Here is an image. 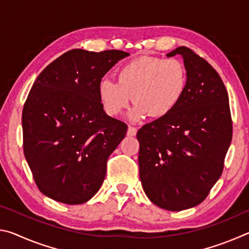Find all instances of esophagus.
Instances as JSON below:
<instances>
[{
  "label": "esophagus",
  "instance_id": "34e87169",
  "mask_svg": "<svg viewBox=\"0 0 249 249\" xmlns=\"http://www.w3.org/2000/svg\"><path fill=\"white\" fill-rule=\"evenodd\" d=\"M136 134H137V128L134 127V126H128V130H127L128 136H135Z\"/></svg>",
  "mask_w": 249,
  "mask_h": 249
}]
</instances>
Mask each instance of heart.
I'll return each mask as SVG.
<instances>
[{
  "label": "heart",
  "instance_id": "obj_1",
  "mask_svg": "<svg viewBox=\"0 0 249 249\" xmlns=\"http://www.w3.org/2000/svg\"><path fill=\"white\" fill-rule=\"evenodd\" d=\"M117 82L103 79L99 96L108 115H119L132 100L135 105L130 119L138 121L149 114L160 119L169 114L187 87V70L176 58L142 56L126 62L117 71Z\"/></svg>",
  "mask_w": 249,
  "mask_h": 249
}]
</instances>
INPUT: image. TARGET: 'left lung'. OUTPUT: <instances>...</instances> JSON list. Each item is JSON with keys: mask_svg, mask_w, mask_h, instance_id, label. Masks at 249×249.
<instances>
[{"mask_svg": "<svg viewBox=\"0 0 249 249\" xmlns=\"http://www.w3.org/2000/svg\"><path fill=\"white\" fill-rule=\"evenodd\" d=\"M180 54L187 87L169 114L137 132L140 177L149 200L168 211H182L203 202L220 179L231 142L229 94L220 74L188 47Z\"/></svg>", "mask_w": 249, "mask_h": 249, "instance_id": "1", "label": "left lung"}]
</instances>
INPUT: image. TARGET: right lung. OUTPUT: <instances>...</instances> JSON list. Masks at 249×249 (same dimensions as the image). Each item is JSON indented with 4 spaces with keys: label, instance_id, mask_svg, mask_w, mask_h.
Instances as JSON below:
<instances>
[{
    "label": "right lung",
    "instance_id": "obj_1",
    "mask_svg": "<svg viewBox=\"0 0 249 249\" xmlns=\"http://www.w3.org/2000/svg\"><path fill=\"white\" fill-rule=\"evenodd\" d=\"M128 53L72 49L41 71L22 114L25 158L39 191L65 204L89 201L127 125L105 114L99 84Z\"/></svg>",
    "mask_w": 249,
    "mask_h": 249
}]
</instances>
